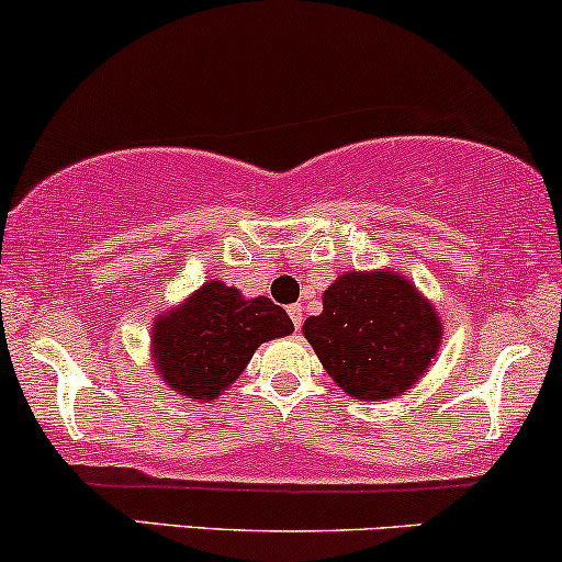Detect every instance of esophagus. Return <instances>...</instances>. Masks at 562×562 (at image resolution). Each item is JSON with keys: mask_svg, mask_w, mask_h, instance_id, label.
<instances>
[{"mask_svg": "<svg viewBox=\"0 0 562 562\" xmlns=\"http://www.w3.org/2000/svg\"><path fill=\"white\" fill-rule=\"evenodd\" d=\"M289 317H292L294 328L300 330V325H302V307H300V304H292V307H289Z\"/></svg>", "mask_w": 562, "mask_h": 562, "instance_id": "1", "label": "esophagus"}]
</instances>
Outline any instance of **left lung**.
Segmentation results:
<instances>
[{"instance_id": "obj_1", "label": "left lung", "mask_w": 562, "mask_h": 562, "mask_svg": "<svg viewBox=\"0 0 562 562\" xmlns=\"http://www.w3.org/2000/svg\"><path fill=\"white\" fill-rule=\"evenodd\" d=\"M302 334L344 393L387 401L419 383L438 357L442 321L398 270H349L325 289L323 313L307 317Z\"/></svg>"}]
</instances>
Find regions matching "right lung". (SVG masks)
Here are the masks:
<instances>
[{
  "instance_id": "right-lung-1",
  "label": "right lung",
  "mask_w": 562,
  "mask_h": 562,
  "mask_svg": "<svg viewBox=\"0 0 562 562\" xmlns=\"http://www.w3.org/2000/svg\"><path fill=\"white\" fill-rule=\"evenodd\" d=\"M292 330V317L268 296H245L211 279L156 315L150 359L166 387L184 398L213 401L245 372L260 344Z\"/></svg>"
}]
</instances>
